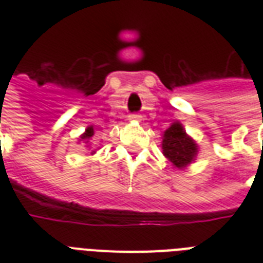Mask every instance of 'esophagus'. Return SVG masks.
I'll list each match as a JSON object with an SVG mask.
<instances>
[{
	"mask_svg": "<svg viewBox=\"0 0 263 263\" xmlns=\"http://www.w3.org/2000/svg\"><path fill=\"white\" fill-rule=\"evenodd\" d=\"M140 116L136 115V113H132V115H129V120H139Z\"/></svg>",
	"mask_w": 263,
	"mask_h": 263,
	"instance_id": "esophagus-1",
	"label": "esophagus"
}]
</instances>
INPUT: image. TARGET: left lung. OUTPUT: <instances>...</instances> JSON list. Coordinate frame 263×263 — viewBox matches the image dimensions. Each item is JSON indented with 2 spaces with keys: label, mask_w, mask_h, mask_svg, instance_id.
Here are the masks:
<instances>
[{
  "label": "left lung",
  "mask_w": 263,
  "mask_h": 263,
  "mask_svg": "<svg viewBox=\"0 0 263 263\" xmlns=\"http://www.w3.org/2000/svg\"><path fill=\"white\" fill-rule=\"evenodd\" d=\"M162 152L176 168H184L194 161L198 146L190 136H187L181 124L175 123L165 131Z\"/></svg>",
  "instance_id": "1"
}]
</instances>
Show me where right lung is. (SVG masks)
I'll return each instance as SVG.
<instances>
[{"instance_id":"1","label":"right lung","mask_w":263,"mask_h":263,"mask_svg":"<svg viewBox=\"0 0 263 263\" xmlns=\"http://www.w3.org/2000/svg\"><path fill=\"white\" fill-rule=\"evenodd\" d=\"M92 135H94V128L88 127L87 129H86V132H84L83 135L80 136V138H82V139H83V140H88Z\"/></svg>"}]
</instances>
